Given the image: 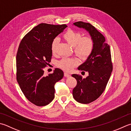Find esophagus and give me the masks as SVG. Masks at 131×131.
I'll list each match as a JSON object with an SVG mask.
<instances>
[{"instance_id": "obj_1", "label": "esophagus", "mask_w": 131, "mask_h": 131, "mask_svg": "<svg viewBox=\"0 0 131 131\" xmlns=\"http://www.w3.org/2000/svg\"><path fill=\"white\" fill-rule=\"evenodd\" d=\"M64 76L66 77H70V75L69 73H66V72H65V73H64Z\"/></svg>"}]
</instances>
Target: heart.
<instances>
[{
    "label": "heart",
    "instance_id": "1",
    "mask_svg": "<svg viewBox=\"0 0 131 131\" xmlns=\"http://www.w3.org/2000/svg\"><path fill=\"white\" fill-rule=\"evenodd\" d=\"M62 37L69 45L73 47L74 52L82 60L89 58L93 52L94 42L90 36L82 37L81 33L77 30L69 29L63 33ZM58 40L54 38L51 42V51L53 54L57 52ZM79 63L77 58H63L58 63L59 67L66 71H70Z\"/></svg>",
    "mask_w": 131,
    "mask_h": 131
}]
</instances>
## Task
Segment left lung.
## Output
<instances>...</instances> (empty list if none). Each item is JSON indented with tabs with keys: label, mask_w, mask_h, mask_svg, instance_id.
I'll return each mask as SVG.
<instances>
[{
	"label": "left lung",
	"mask_w": 131,
	"mask_h": 131,
	"mask_svg": "<svg viewBox=\"0 0 131 131\" xmlns=\"http://www.w3.org/2000/svg\"><path fill=\"white\" fill-rule=\"evenodd\" d=\"M74 24L88 30L94 42L93 53L78 68L79 70L88 71L89 76L83 78L79 74L72 75L77 81L73 90V98L79 103L88 104L98 99L106 88L113 69L111 50L103 35L93 25L82 21Z\"/></svg>",
	"instance_id": "obj_1"
}]
</instances>
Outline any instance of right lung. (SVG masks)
I'll return each instance as SVG.
<instances>
[{
	"mask_svg": "<svg viewBox=\"0 0 131 131\" xmlns=\"http://www.w3.org/2000/svg\"><path fill=\"white\" fill-rule=\"evenodd\" d=\"M66 24L41 23L27 33L20 43L16 54V80L26 98L37 106H47L54 98V85L63 77L56 68L46 76L43 69L52 59L51 42Z\"/></svg>",
	"mask_w": 131,
	"mask_h": 131,
	"instance_id": "1",
	"label": "right lung"
}]
</instances>
